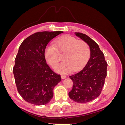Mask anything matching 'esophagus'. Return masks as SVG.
Returning a JSON list of instances; mask_svg holds the SVG:
<instances>
[{"instance_id":"34e87169","label":"esophagus","mask_w":125,"mask_h":125,"mask_svg":"<svg viewBox=\"0 0 125 125\" xmlns=\"http://www.w3.org/2000/svg\"><path fill=\"white\" fill-rule=\"evenodd\" d=\"M66 77H67V76H66V75H61V78H62V79H65Z\"/></svg>"}]
</instances>
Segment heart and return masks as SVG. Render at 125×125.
I'll return each mask as SVG.
<instances>
[{
	"label": "heart",
	"instance_id": "heart-1",
	"mask_svg": "<svg viewBox=\"0 0 125 125\" xmlns=\"http://www.w3.org/2000/svg\"><path fill=\"white\" fill-rule=\"evenodd\" d=\"M55 46L48 45L45 48V57L50 65L54 67L59 61V52H65L64 61L55 67V70L60 73H66L72 69L80 68L88 61L90 55L88 44L85 41L78 40L70 35H65L56 40Z\"/></svg>",
	"mask_w": 125,
	"mask_h": 125
}]
</instances>
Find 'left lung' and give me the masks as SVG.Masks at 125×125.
<instances>
[{"mask_svg": "<svg viewBox=\"0 0 125 125\" xmlns=\"http://www.w3.org/2000/svg\"><path fill=\"white\" fill-rule=\"evenodd\" d=\"M74 33L89 45L91 53L85 66L69 76L73 81V86L69 96L75 102L84 103L95 99L100 95L107 75V63L103 52L95 41L84 34Z\"/></svg>", "mask_w": 125, "mask_h": 125, "instance_id": "1", "label": "left lung"}]
</instances>
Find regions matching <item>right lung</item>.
Listing matches in <instances>:
<instances>
[{
	"instance_id": "add662e5",
	"label": "right lung",
	"mask_w": 125,
	"mask_h": 125,
	"mask_svg": "<svg viewBox=\"0 0 125 125\" xmlns=\"http://www.w3.org/2000/svg\"><path fill=\"white\" fill-rule=\"evenodd\" d=\"M62 31L39 32L21 43L15 59L13 73L18 91L27 102L43 105L53 97L55 86L61 77L47 64L45 50L47 45Z\"/></svg>"
}]
</instances>
